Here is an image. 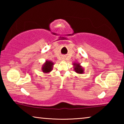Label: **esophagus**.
<instances>
[{"instance_id":"obj_1","label":"esophagus","mask_w":124,"mask_h":124,"mask_svg":"<svg viewBox=\"0 0 124 124\" xmlns=\"http://www.w3.org/2000/svg\"><path fill=\"white\" fill-rule=\"evenodd\" d=\"M65 59V57H64V56H63L62 57V60H64Z\"/></svg>"}]
</instances>
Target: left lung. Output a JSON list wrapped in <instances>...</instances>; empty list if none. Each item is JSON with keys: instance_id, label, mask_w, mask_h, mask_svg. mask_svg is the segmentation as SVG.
<instances>
[{"instance_id": "left-lung-1", "label": "left lung", "mask_w": 124, "mask_h": 124, "mask_svg": "<svg viewBox=\"0 0 124 124\" xmlns=\"http://www.w3.org/2000/svg\"><path fill=\"white\" fill-rule=\"evenodd\" d=\"M73 68H74V70L78 74H83L84 73V69L83 67L81 66L80 63H73Z\"/></svg>"}]
</instances>
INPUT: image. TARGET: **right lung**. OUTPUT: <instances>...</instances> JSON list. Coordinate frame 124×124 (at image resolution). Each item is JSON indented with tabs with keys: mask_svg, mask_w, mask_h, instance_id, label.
I'll list each match as a JSON object with an SVG mask.
<instances>
[{
	"mask_svg": "<svg viewBox=\"0 0 124 124\" xmlns=\"http://www.w3.org/2000/svg\"><path fill=\"white\" fill-rule=\"evenodd\" d=\"M54 65V63L49 60H46L45 62L42 66L41 70L44 73H49L51 72L53 66Z\"/></svg>",
	"mask_w": 124,
	"mask_h": 124,
	"instance_id": "add662e5",
	"label": "right lung"
}]
</instances>
